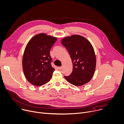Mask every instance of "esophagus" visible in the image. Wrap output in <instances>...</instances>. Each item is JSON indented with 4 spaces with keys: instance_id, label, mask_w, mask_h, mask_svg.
<instances>
[{
    "instance_id": "obj_1",
    "label": "esophagus",
    "mask_w": 124,
    "mask_h": 124,
    "mask_svg": "<svg viewBox=\"0 0 124 124\" xmlns=\"http://www.w3.org/2000/svg\"><path fill=\"white\" fill-rule=\"evenodd\" d=\"M62 67H58V70H61V69H62Z\"/></svg>"
}]
</instances>
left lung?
Masks as SVG:
<instances>
[{
	"label": "left lung",
	"instance_id": "8db88e82",
	"mask_svg": "<svg viewBox=\"0 0 124 124\" xmlns=\"http://www.w3.org/2000/svg\"><path fill=\"white\" fill-rule=\"evenodd\" d=\"M61 43L67 49L73 65L71 73L64 76L65 78L76 86L88 83L93 76L96 67V56L91 43L79 35L65 37Z\"/></svg>",
	"mask_w": 124,
	"mask_h": 124
}]
</instances>
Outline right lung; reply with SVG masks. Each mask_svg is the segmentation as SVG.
Listing matches in <instances>:
<instances>
[{"instance_id": "add662e5", "label": "right lung", "mask_w": 124, "mask_h": 124, "mask_svg": "<svg viewBox=\"0 0 124 124\" xmlns=\"http://www.w3.org/2000/svg\"><path fill=\"white\" fill-rule=\"evenodd\" d=\"M57 38L39 33L28 43L23 56L24 75L30 83L36 86L43 85L50 80L55 69L52 67L50 50Z\"/></svg>"}]
</instances>
